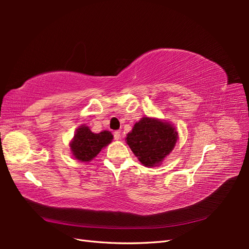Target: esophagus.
Here are the masks:
<instances>
[{
    "label": "esophagus",
    "instance_id": "1",
    "mask_svg": "<svg viewBox=\"0 0 249 249\" xmlns=\"http://www.w3.org/2000/svg\"><path fill=\"white\" fill-rule=\"evenodd\" d=\"M113 137L115 140H120L121 139V131L120 130H115L113 133Z\"/></svg>",
    "mask_w": 249,
    "mask_h": 249
}]
</instances>
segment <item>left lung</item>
<instances>
[{"label": "left lung", "mask_w": 249, "mask_h": 249, "mask_svg": "<svg viewBox=\"0 0 249 249\" xmlns=\"http://www.w3.org/2000/svg\"><path fill=\"white\" fill-rule=\"evenodd\" d=\"M178 140V133L172 125L160 120L142 118L127 135L126 142L146 167L160 163L170 153Z\"/></svg>", "instance_id": "8db88e82"}]
</instances>
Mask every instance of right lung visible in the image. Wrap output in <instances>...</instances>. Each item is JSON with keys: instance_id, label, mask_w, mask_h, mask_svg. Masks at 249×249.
I'll list each match as a JSON object with an SVG mask.
<instances>
[{"instance_id": "right-lung-1", "label": "right lung", "mask_w": 249, "mask_h": 249, "mask_svg": "<svg viewBox=\"0 0 249 249\" xmlns=\"http://www.w3.org/2000/svg\"><path fill=\"white\" fill-rule=\"evenodd\" d=\"M112 138V135L107 130L94 134L87 126H82L77 129L75 138L71 143L72 154L78 160H92L104 146L110 143Z\"/></svg>"}]
</instances>
